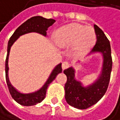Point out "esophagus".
<instances>
[{
    "instance_id": "1",
    "label": "esophagus",
    "mask_w": 120,
    "mask_h": 120,
    "mask_svg": "<svg viewBox=\"0 0 120 120\" xmlns=\"http://www.w3.org/2000/svg\"><path fill=\"white\" fill-rule=\"evenodd\" d=\"M69 67H70V64L68 62H63V64H62V68H63V70H65V69H67V68H68Z\"/></svg>"
}]
</instances>
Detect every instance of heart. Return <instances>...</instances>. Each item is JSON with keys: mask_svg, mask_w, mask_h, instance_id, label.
I'll use <instances>...</instances> for the list:
<instances>
[{"mask_svg": "<svg viewBox=\"0 0 120 120\" xmlns=\"http://www.w3.org/2000/svg\"><path fill=\"white\" fill-rule=\"evenodd\" d=\"M96 36L91 27H85L79 24H70L60 28L55 34V43L60 48L72 44L76 54L83 55L94 46Z\"/></svg>", "mask_w": 120, "mask_h": 120, "instance_id": "heart-1", "label": "heart"}]
</instances>
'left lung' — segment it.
Masks as SVG:
<instances>
[{
    "mask_svg": "<svg viewBox=\"0 0 120 120\" xmlns=\"http://www.w3.org/2000/svg\"><path fill=\"white\" fill-rule=\"evenodd\" d=\"M96 43L89 55L101 53L103 56V65L98 79L91 84L84 86L75 78V70L70 67L64 70L67 76L65 85V98L67 103L77 109H86L98 103L105 94L110 79L112 61L110 41L104 32L94 24Z\"/></svg>",
    "mask_w": 120,
    "mask_h": 120,
    "instance_id": "8db88e82",
    "label": "left lung"
}]
</instances>
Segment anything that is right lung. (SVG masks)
Returning <instances> with one entry per match:
<instances>
[{"label": "right lung", "instance_id": "right-lung-1", "mask_svg": "<svg viewBox=\"0 0 120 120\" xmlns=\"http://www.w3.org/2000/svg\"><path fill=\"white\" fill-rule=\"evenodd\" d=\"M55 22V20L53 19H46L41 16L33 17L26 22H24L22 24H21L14 32V34L10 37L8 43V50H7V56L5 60V79L6 83L10 91V94L12 98L19 104L24 106H31L36 105L38 103H41L45 97L46 90L50 85V84L56 78L57 75L59 73H61L62 66L61 63L56 65L52 71L51 72L50 76L48 77L47 81L43 85V86L36 91L29 93V94H23L18 91L10 82L9 77H8V59L11 46L13 43L18 39V38L24 34L36 32L44 36H46V31L48 28L52 26Z\"/></svg>", "mask_w": 120, "mask_h": 120}]
</instances>
